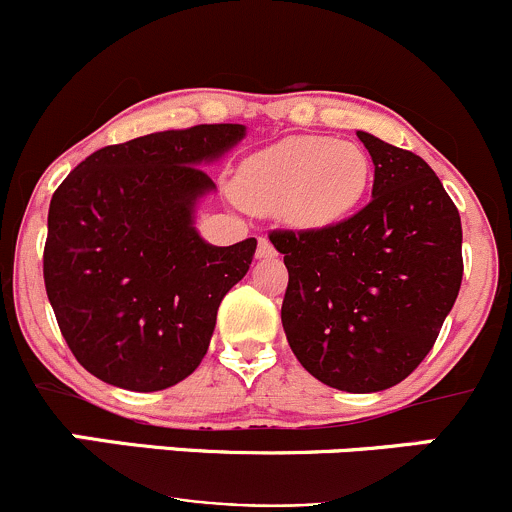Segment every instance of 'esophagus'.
<instances>
[{
  "label": "esophagus",
  "instance_id": "esophagus-1",
  "mask_svg": "<svg viewBox=\"0 0 512 512\" xmlns=\"http://www.w3.org/2000/svg\"><path fill=\"white\" fill-rule=\"evenodd\" d=\"M256 256H258V258H273V256H276V249H273L271 241H268V239H258Z\"/></svg>",
  "mask_w": 512,
  "mask_h": 512
}]
</instances>
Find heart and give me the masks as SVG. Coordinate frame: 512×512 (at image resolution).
<instances>
[{"instance_id": "b5f03b06", "label": "heart", "mask_w": 512, "mask_h": 512, "mask_svg": "<svg viewBox=\"0 0 512 512\" xmlns=\"http://www.w3.org/2000/svg\"><path fill=\"white\" fill-rule=\"evenodd\" d=\"M372 162L355 142L295 135L256 152L236 175V197L258 214H281L298 229H325L365 199Z\"/></svg>"}]
</instances>
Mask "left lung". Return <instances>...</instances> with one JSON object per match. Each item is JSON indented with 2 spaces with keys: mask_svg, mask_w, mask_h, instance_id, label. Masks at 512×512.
<instances>
[{
  "mask_svg": "<svg viewBox=\"0 0 512 512\" xmlns=\"http://www.w3.org/2000/svg\"><path fill=\"white\" fill-rule=\"evenodd\" d=\"M374 162L372 202L325 229L268 234L288 268L281 320L315 379L382 392L421 365L456 303L461 217L414 152L357 133Z\"/></svg>",
  "mask_w": 512,
  "mask_h": 512,
  "instance_id": "obj_1",
  "label": "left lung"
}]
</instances>
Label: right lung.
Masks as SVG:
<instances>
[{
  "label": "right lung",
  "instance_id": "obj_1",
  "mask_svg": "<svg viewBox=\"0 0 512 512\" xmlns=\"http://www.w3.org/2000/svg\"><path fill=\"white\" fill-rule=\"evenodd\" d=\"M244 135V125H194L100 147L54 192L46 295L93 377L157 392L207 355L221 298L249 271L256 239L212 246L197 234L194 204L214 189L199 165Z\"/></svg>",
  "mask_w": 512,
  "mask_h": 512
}]
</instances>
